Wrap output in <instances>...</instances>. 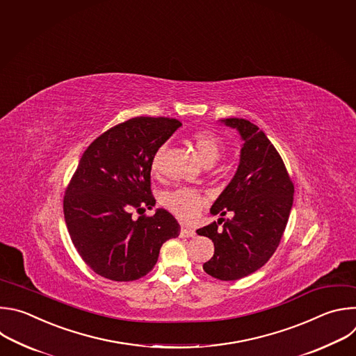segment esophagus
I'll return each mask as SVG.
<instances>
[{"label":"esophagus","mask_w":356,"mask_h":356,"mask_svg":"<svg viewBox=\"0 0 356 356\" xmlns=\"http://www.w3.org/2000/svg\"><path fill=\"white\" fill-rule=\"evenodd\" d=\"M179 236L184 237V238H189V237H195L196 233H195L193 229H189V227L182 226V227H181V232H179Z\"/></svg>","instance_id":"1"}]
</instances>
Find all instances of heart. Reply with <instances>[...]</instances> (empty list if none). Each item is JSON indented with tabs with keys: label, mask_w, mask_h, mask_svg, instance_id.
Here are the masks:
<instances>
[{
	"label": "heart",
	"mask_w": 356,
	"mask_h": 356,
	"mask_svg": "<svg viewBox=\"0 0 356 356\" xmlns=\"http://www.w3.org/2000/svg\"><path fill=\"white\" fill-rule=\"evenodd\" d=\"M189 141L193 146L199 160L206 165H211L213 163H216L225 152V145L220 137L210 130L195 131L189 137ZM164 154L165 146H160L153 154L150 168L153 175L156 177L161 175L163 172ZM206 202V196L193 188H177L165 192L161 197L163 206L178 219L185 222L196 219L200 215Z\"/></svg>",
	"instance_id": "obj_1"
}]
</instances>
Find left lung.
<instances>
[{"label":"left lung","mask_w":356,"mask_h":356,"mask_svg":"<svg viewBox=\"0 0 356 356\" xmlns=\"http://www.w3.org/2000/svg\"><path fill=\"white\" fill-rule=\"evenodd\" d=\"M241 138L240 165L232 182L213 203L218 222L197 229L210 238L215 254L203 270L220 280H237L258 270L276 251L286 229L295 186L282 157L257 124L245 119L222 120ZM233 211V220H225Z\"/></svg>","instance_id":"left-lung-1"}]
</instances>
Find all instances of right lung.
<instances>
[{
  "label": "right lung",
  "instance_id": "right-lung-1",
  "mask_svg": "<svg viewBox=\"0 0 356 356\" xmlns=\"http://www.w3.org/2000/svg\"><path fill=\"white\" fill-rule=\"evenodd\" d=\"M179 126L170 118H131L84 152L65 188L63 210L71 241L95 273L136 280L154 268L161 245L179 236L178 222L164 209L131 218V210L143 213L156 204L152 159Z\"/></svg>",
  "mask_w": 356,
  "mask_h": 356
}]
</instances>
